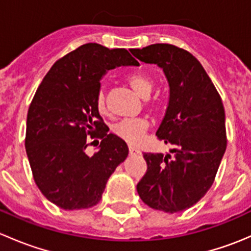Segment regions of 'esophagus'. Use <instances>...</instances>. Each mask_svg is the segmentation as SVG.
<instances>
[{
	"mask_svg": "<svg viewBox=\"0 0 251 251\" xmlns=\"http://www.w3.org/2000/svg\"><path fill=\"white\" fill-rule=\"evenodd\" d=\"M128 151H130L131 155H137V154H141V151L138 149L133 148V147H128Z\"/></svg>",
	"mask_w": 251,
	"mask_h": 251,
	"instance_id": "esophagus-1",
	"label": "esophagus"
}]
</instances>
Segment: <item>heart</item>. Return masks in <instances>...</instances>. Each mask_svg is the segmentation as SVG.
Wrapping results in <instances>:
<instances>
[{"instance_id":"heart-1","label":"heart","mask_w":251,"mask_h":251,"mask_svg":"<svg viewBox=\"0 0 251 251\" xmlns=\"http://www.w3.org/2000/svg\"><path fill=\"white\" fill-rule=\"evenodd\" d=\"M128 83L135 92L142 98H148L154 88V81L144 74H132L127 77ZM96 108L100 114L108 113V102L105 93L100 90L96 97ZM149 123L144 118L124 119L113 126L111 131L116 137L125 141L128 144H137L142 140L144 132L148 130Z\"/></svg>"}]
</instances>
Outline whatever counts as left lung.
<instances>
[{
    "mask_svg": "<svg viewBox=\"0 0 251 251\" xmlns=\"http://www.w3.org/2000/svg\"><path fill=\"white\" fill-rule=\"evenodd\" d=\"M138 60L163 68L170 86L165 118L155 135L175 156L143 153L147 173L137 192L151 209L174 212L198 203L214 183L227 147L222 100L203 65L169 44L131 50Z\"/></svg>",
    "mask_w": 251,
    "mask_h": 251,
    "instance_id": "8db88e82",
    "label": "left lung"
}]
</instances>
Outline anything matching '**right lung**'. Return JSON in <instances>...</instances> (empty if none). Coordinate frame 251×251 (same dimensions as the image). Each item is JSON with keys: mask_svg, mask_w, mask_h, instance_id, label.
Listing matches in <instances>:
<instances>
[{"mask_svg": "<svg viewBox=\"0 0 251 251\" xmlns=\"http://www.w3.org/2000/svg\"><path fill=\"white\" fill-rule=\"evenodd\" d=\"M120 65H138L125 48L86 44L52 65L30 103L25 149L32 177L50 201L64 210L100 203L116 166L128 155L125 141L108 133L96 97L100 78ZM90 135L102 140L92 157Z\"/></svg>", "mask_w": 251, "mask_h": 251, "instance_id": "1", "label": "right lung"}]
</instances>
